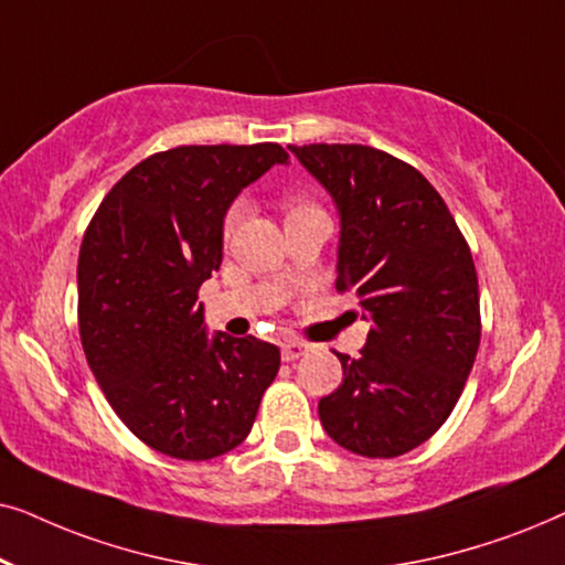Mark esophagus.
Listing matches in <instances>:
<instances>
[{
  "label": "esophagus",
  "instance_id": "obj_1",
  "mask_svg": "<svg viewBox=\"0 0 565 565\" xmlns=\"http://www.w3.org/2000/svg\"><path fill=\"white\" fill-rule=\"evenodd\" d=\"M280 352H282V360L285 362H292V360L303 358V354L308 352V344L306 342H298V339H288V342H282Z\"/></svg>",
  "mask_w": 565,
  "mask_h": 565
}]
</instances>
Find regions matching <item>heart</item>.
I'll return each instance as SVG.
<instances>
[{
  "label": "heart",
  "instance_id": "b5f03b06",
  "mask_svg": "<svg viewBox=\"0 0 565 565\" xmlns=\"http://www.w3.org/2000/svg\"><path fill=\"white\" fill-rule=\"evenodd\" d=\"M296 211H300V207H296ZM242 215H244V205L242 203H236L234 207H231L228 215H226V226H223V228H226V236L234 234V228L238 226V221H242Z\"/></svg>",
  "mask_w": 565,
  "mask_h": 565
}]
</instances>
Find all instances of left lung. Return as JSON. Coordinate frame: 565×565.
Listing matches in <instances>:
<instances>
[{
    "label": "left lung",
    "instance_id": "8db88e82",
    "mask_svg": "<svg viewBox=\"0 0 565 565\" xmlns=\"http://www.w3.org/2000/svg\"><path fill=\"white\" fill-rule=\"evenodd\" d=\"M339 215L337 290L373 321L344 381L319 401L337 445L396 458L435 435L458 404L481 342L478 277L439 192L391 153L360 143L288 146Z\"/></svg>",
    "mask_w": 565,
    "mask_h": 565
}]
</instances>
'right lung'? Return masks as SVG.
<instances>
[{"instance_id": "right-lung-1", "label": "right lung", "mask_w": 565, "mask_h": 565, "mask_svg": "<svg viewBox=\"0 0 565 565\" xmlns=\"http://www.w3.org/2000/svg\"><path fill=\"white\" fill-rule=\"evenodd\" d=\"M277 143L177 146L136 164L99 205L76 269L79 331L99 388L153 450L211 460L252 431L280 350L207 334L198 290L223 259V218Z\"/></svg>"}]
</instances>
